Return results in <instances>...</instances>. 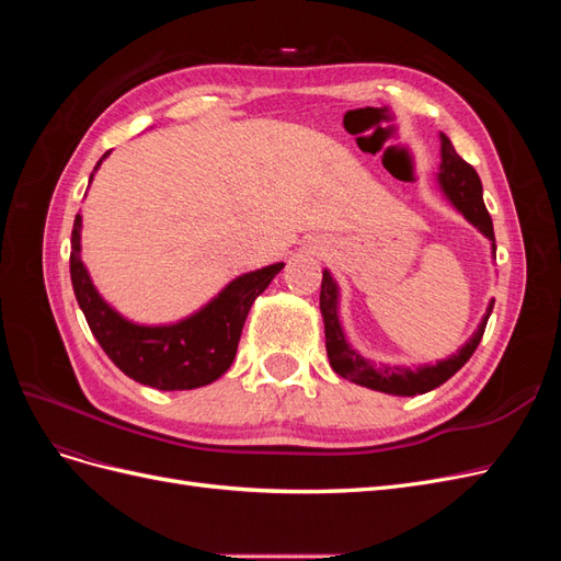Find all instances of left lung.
<instances>
[{"label": "left lung", "mask_w": 561, "mask_h": 561, "mask_svg": "<svg viewBox=\"0 0 561 561\" xmlns=\"http://www.w3.org/2000/svg\"><path fill=\"white\" fill-rule=\"evenodd\" d=\"M439 151H443V163H439V186L447 194V198L454 203L458 213H463L470 225L478 227L486 239L491 241V250L496 252V239H494V225H491V217L486 213L484 198H482V182L480 175L474 173V168L466 163L461 157L456 154L454 145L445 133H439ZM336 301L339 290L336 283L332 280L330 271H322V283H320V313L322 322H325V348L332 369L339 377H344L353 383L381 390L388 396H419L428 393V390L443 386L449 377H454L458 369H461L474 348L480 346L482 334L486 328V320L494 309V301L489 304V309L480 322V328L468 339L466 346L454 353L451 358L439 360L437 365H423L416 369L410 367H390V365H371L365 360L358 351H353L346 342L344 330L339 325V313H336Z\"/></svg>", "instance_id": "obj_1"}]
</instances>
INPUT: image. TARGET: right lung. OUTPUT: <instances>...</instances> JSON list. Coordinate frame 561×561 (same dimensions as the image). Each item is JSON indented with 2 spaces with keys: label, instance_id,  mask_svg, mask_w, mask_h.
<instances>
[{
  "label": "right lung",
  "instance_id": "add662e5",
  "mask_svg": "<svg viewBox=\"0 0 561 561\" xmlns=\"http://www.w3.org/2000/svg\"><path fill=\"white\" fill-rule=\"evenodd\" d=\"M107 154H103V159H107ZM103 159L95 163L93 171H98ZM79 231L81 215L75 217L72 227L70 276L75 297L93 336L126 377L159 390H192L222 377L236 358L252 301L285 266L278 262L239 276L201 311L175 325H135L98 295L81 262Z\"/></svg>",
  "mask_w": 561,
  "mask_h": 561
}]
</instances>
